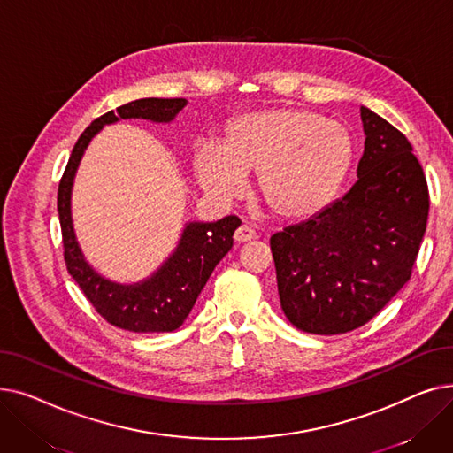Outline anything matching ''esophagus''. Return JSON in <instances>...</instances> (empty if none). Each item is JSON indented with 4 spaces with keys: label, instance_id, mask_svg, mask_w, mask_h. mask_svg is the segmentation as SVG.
Here are the masks:
<instances>
[{
    "label": "esophagus",
    "instance_id": "obj_1",
    "mask_svg": "<svg viewBox=\"0 0 453 453\" xmlns=\"http://www.w3.org/2000/svg\"><path fill=\"white\" fill-rule=\"evenodd\" d=\"M255 239H257V233L250 226H246V224L234 231V241L236 242H251Z\"/></svg>",
    "mask_w": 453,
    "mask_h": 453
}]
</instances>
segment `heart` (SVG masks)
Wrapping results in <instances>:
<instances>
[{"instance_id":"b5f03b06","label":"heart","mask_w":453,"mask_h":453,"mask_svg":"<svg viewBox=\"0 0 453 453\" xmlns=\"http://www.w3.org/2000/svg\"><path fill=\"white\" fill-rule=\"evenodd\" d=\"M354 161L347 127L301 108L236 115L217 142H203L193 166L205 193L231 200L258 173L265 203L284 220H311L336 200Z\"/></svg>"}]
</instances>
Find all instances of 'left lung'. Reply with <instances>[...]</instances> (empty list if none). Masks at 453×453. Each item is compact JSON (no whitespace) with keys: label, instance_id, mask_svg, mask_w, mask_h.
Returning a JSON list of instances; mask_svg holds the SVG:
<instances>
[{"label":"left lung","instance_id":"left-lung-1","mask_svg":"<svg viewBox=\"0 0 453 453\" xmlns=\"http://www.w3.org/2000/svg\"><path fill=\"white\" fill-rule=\"evenodd\" d=\"M358 181L318 217L270 239L284 316L303 332L343 334L372 319L411 277L430 195L408 137L362 106Z\"/></svg>","mask_w":453,"mask_h":453}]
</instances>
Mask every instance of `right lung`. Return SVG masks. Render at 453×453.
<instances>
[{
	"label": "right lung",
	"instance_id": "add662e5",
	"mask_svg": "<svg viewBox=\"0 0 453 453\" xmlns=\"http://www.w3.org/2000/svg\"><path fill=\"white\" fill-rule=\"evenodd\" d=\"M185 104V99H139L95 119L75 142L58 185V217L67 272L95 311L123 330L173 332L180 328L214 266L233 248V233L241 226V219L231 214L219 222L187 224L178 248L152 277L137 284H117L101 277L86 263L71 220V187L86 147L104 125L119 119L171 123Z\"/></svg>",
	"mask_w": 453,
	"mask_h": 453
}]
</instances>
